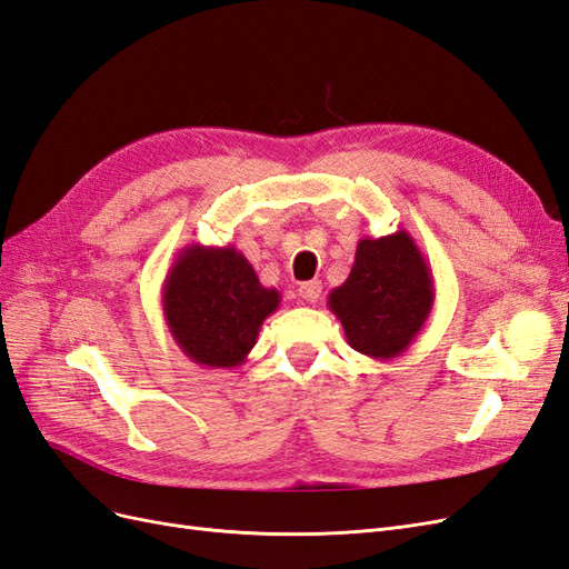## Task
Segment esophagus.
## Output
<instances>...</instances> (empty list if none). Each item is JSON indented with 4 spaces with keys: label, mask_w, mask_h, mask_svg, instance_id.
<instances>
[{
    "label": "esophagus",
    "mask_w": 569,
    "mask_h": 569,
    "mask_svg": "<svg viewBox=\"0 0 569 569\" xmlns=\"http://www.w3.org/2000/svg\"><path fill=\"white\" fill-rule=\"evenodd\" d=\"M297 291H299V299H301V301H306V303H313V301H318V297H320V291H322V282H320V280L301 282Z\"/></svg>",
    "instance_id": "1"
}]
</instances>
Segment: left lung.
I'll use <instances>...</instances> for the list:
<instances>
[{
    "instance_id": "obj_1",
    "label": "left lung",
    "mask_w": 569,
    "mask_h": 569,
    "mask_svg": "<svg viewBox=\"0 0 569 569\" xmlns=\"http://www.w3.org/2000/svg\"><path fill=\"white\" fill-rule=\"evenodd\" d=\"M327 306L339 318L351 349L391 360L410 347L432 313V268L406 230L363 237L347 282L330 291Z\"/></svg>"
}]
</instances>
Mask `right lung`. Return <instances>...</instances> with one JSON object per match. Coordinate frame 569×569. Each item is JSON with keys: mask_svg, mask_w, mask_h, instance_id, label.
<instances>
[{"mask_svg": "<svg viewBox=\"0 0 569 569\" xmlns=\"http://www.w3.org/2000/svg\"><path fill=\"white\" fill-rule=\"evenodd\" d=\"M280 301V291L263 287L234 247L187 244L161 287L170 337L192 363L206 368L242 366Z\"/></svg>", "mask_w": 569, "mask_h": 569, "instance_id": "1", "label": "right lung"}]
</instances>
